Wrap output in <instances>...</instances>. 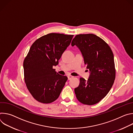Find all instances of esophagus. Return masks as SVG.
<instances>
[{"mask_svg": "<svg viewBox=\"0 0 133 133\" xmlns=\"http://www.w3.org/2000/svg\"><path fill=\"white\" fill-rule=\"evenodd\" d=\"M73 77H74V76H71V75H69V76H68V79L70 80L71 78H72Z\"/></svg>", "mask_w": 133, "mask_h": 133, "instance_id": "esophagus-1", "label": "esophagus"}]
</instances>
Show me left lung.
<instances>
[{
	"label": "left lung",
	"mask_w": 133,
	"mask_h": 133,
	"mask_svg": "<svg viewBox=\"0 0 133 133\" xmlns=\"http://www.w3.org/2000/svg\"><path fill=\"white\" fill-rule=\"evenodd\" d=\"M74 45L80 49L90 72L88 81L80 78L78 87L75 88L76 96L83 104H96L107 95L115 79L112 51L103 39L92 34L76 35L71 42Z\"/></svg>",
	"instance_id": "8db88e82"
}]
</instances>
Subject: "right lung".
I'll return each mask as SVG.
<instances>
[{"instance_id": "right-lung-1", "label": "right lung", "mask_w": 133, "mask_h": 133, "mask_svg": "<svg viewBox=\"0 0 133 133\" xmlns=\"http://www.w3.org/2000/svg\"><path fill=\"white\" fill-rule=\"evenodd\" d=\"M74 35L50 33L37 39L24 61V79L30 93L38 102L51 103L57 99L67 81L52 68L70 45Z\"/></svg>"}]
</instances>
